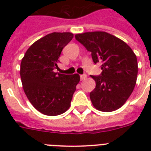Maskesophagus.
<instances>
[{
	"instance_id": "obj_1",
	"label": "esophagus",
	"mask_w": 151,
	"mask_h": 151,
	"mask_svg": "<svg viewBox=\"0 0 151 151\" xmlns=\"http://www.w3.org/2000/svg\"><path fill=\"white\" fill-rule=\"evenodd\" d=\"M80 78L81 81L85 80V79L87 78V75H86V74H81V75H80Z\"/></svg>"
}]
</instances>
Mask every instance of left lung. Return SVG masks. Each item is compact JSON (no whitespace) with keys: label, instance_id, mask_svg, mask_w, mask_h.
<instances>
[{"label":"left lung","instance_id":"1","mask_svg":"<svg viewBox=\"0 0 151 151\" xmlns=\"http://www.w3.org/2000/svg\"><path fill=\"white\" fill-rule=\"evenodd\" d=\"M75 38L92 52L94 63H100L102 73L91 75L96 88L90 92L92 105L103 112L122 107L133 92L138 63L136 55L125 42L106 32H86Z\"/></svg>","mask_w":151,"mask_h":151}]
</instances>
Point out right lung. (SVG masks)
<instances>
[{"label":"right lung","instance_id":"right-lung-1","mask_svg":"<svg viewBox=\"0 0 151 151\" xmlns=\"http://www.w3.org/2000/svg\"><path fill=\"white\" fill-rule=\"evenodd\" d=\"M70 32L52 33L35 41L25 53L20 77L26 96L43 114L56 116L70 106L80 76L55 73L63 48L72 40Z\"/></svg>","mask_w":151,"mask_h":151}]
</instances>
